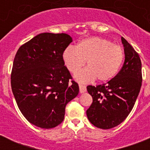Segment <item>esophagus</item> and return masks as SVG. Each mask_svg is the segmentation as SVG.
Returning a JSON list of instances; mask_svg holds the SVG:
<instances>
[{"mask_svg": "<svg viewBox=\"0 0 150 150\" xmlns=\"http://www.w3.org/2000/svg\"><path fill=\"white\" fill-rule=\"evenodd\" d=\"M79 91L81 93H86V86H83V85H82V84H79Z\"/></svg>", "mask_w": 150, "mask_h": 150, "instance_id": "esophagus-1", "label": "esophagus"}]
</instances>
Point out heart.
Instances as JSON below:
<instances>
[{
	"label": "heart",
	"mask_w": 150,
	"mask_h": 150,
	"mask_svg": "<svg viewBox=\"0 0 150 150\" xmlns=\"http://www.w3.org/2000/svg\"><path fill=\"white\" fill-rule=\"evenodd\" d=\"M63 60L71 73L77 72L86 61L87 68L75 75L79 82L86 83L95 79L99 82H107L118 72L124 60V50L108 40L90 37L80 41L76 47L66 48Z\"/></svg>",
	"instance_id": "1"
}]
</instances>
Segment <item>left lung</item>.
I'll return each instance as SVG.
<instances>
[{"mask_svg": "<svg viewBox=\"0 0 150 150\" xmlns=\"http://www.w3.org/2000/svg\"><path fill=\"white\" fill-rule=\"evenodd\" d=\"M125 62L117 75L106 84L87 86L93 103L86 110L94 126L110 129L123 122L132 110L142 86V63L139 54L121 37Z\"/></svg>", "mask_w": 150, "mask_h": 150, "instance_id": "8db88e82", "label": "left lung"}]
</instances>
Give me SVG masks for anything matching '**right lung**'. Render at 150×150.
<instances>
[{"instance_id": "right-lung-1", "label": "right lung", "mask_w": 150, "mask_h": 150, "mask_svg": "<svg viewBox=\"0 0 150 150\" xmlns=\"http://www.w3.org/2000/svg\"><path fill=\"white\" fill-rule=\"evenodd\" d=\"M72 42L66 33H43L22 45L15 54L11 89L23 116L41 128L63 121L65 107L77 96L79 85L64 66L63 53Z\"/></svg>"}]
</instances>
